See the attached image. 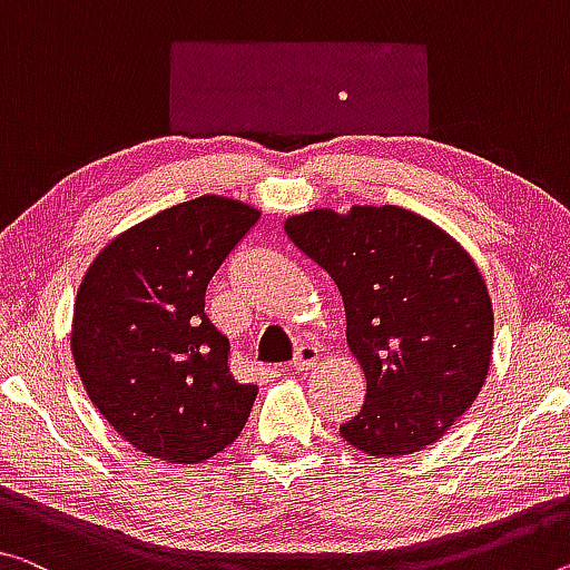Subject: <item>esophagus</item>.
Segmentation results:
<instances>
[{
  "mask_svg": "<svg viewBox=\"0 0 570 570\" xmlns=\"http://www.w3.org/2000/svg\"><path fill=\"white\" fill-rule=\"evenodd\" d=\"M318 348H315L313 344H303L301 348L295 352V358H293V370L297 374H308L315 364H318Z\"/></svg>",
  "mask_w": 570,
  "mask_h": 570,
  "instance_id": "esophagus-1",
  "label": "esophagus"
}]
</instances>
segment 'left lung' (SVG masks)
I'll return each instance as SVG.
<instances>
[{
	"mask_svg": "<svg viewBox=\"0 0 570 570\" xmlns=\"http://www.w3.org/2000/svg\"><path fill=\"white\" fill-rule=\"evenodd\" d=\"M285 232L334 277L366 376L364 405L341 438L376 459L435 443L476 400L492 358L494 311L476 262L400 206L313 208Z\"/></svg>",
	"mask_w": 570,
	"mask_h": 570,
	"instance_id": "left-lung-1",
	"label": "left lung"
}]
</instances>
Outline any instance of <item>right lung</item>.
<instances>
[{"label":"right lung","instance_id":"right-lung-1","mask_svg":"<svg viewBox=\"0 0 570 570\" xmlns=\"http://www.w3.org/2000/svg\"><path fill=\"white\" fill-rule=\"evenodd\" d=\"M259 212L226 196L178 204L104 247L78 287L71 352L86 395L145 456L200 463L247 423L257 384L229 372L206 287Z\"/></svg>","mask_w":570,"mask_h":570}]
</instances>
